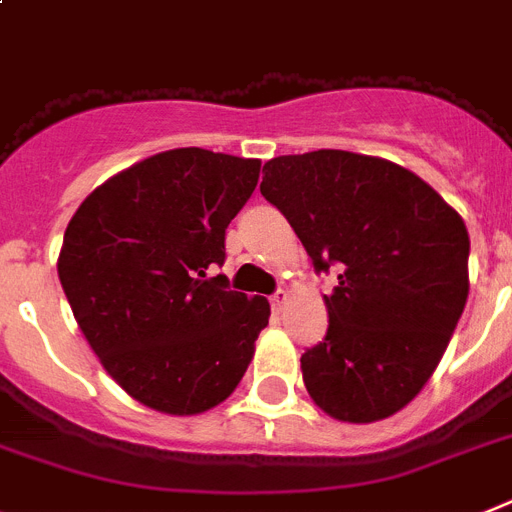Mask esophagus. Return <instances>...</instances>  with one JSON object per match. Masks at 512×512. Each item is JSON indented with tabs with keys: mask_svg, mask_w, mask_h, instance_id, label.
<instances>
[{
	"mask_svg": "<svg viewBox=\"0 0 512 512\" xmlns=\"http://www.w3.org/2000/svg\"><path fill=\"white\" fill-rule=\"evenodd\" d=\"M287 298H290V295H287V292H285V290H277V292H274V295H272V308H274V310H277V313H279V310L285 308Z\"/></svg>",
	"mask_w": 512,
	"mask_h": 512,
	"instance_id": "obj_1",
	"label": "esophagus"
}]
</instances>
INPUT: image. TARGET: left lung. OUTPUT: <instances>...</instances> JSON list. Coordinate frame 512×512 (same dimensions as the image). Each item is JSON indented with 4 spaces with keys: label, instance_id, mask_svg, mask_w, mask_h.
I'll list each match as a JSON object with an SVG mask.
<instances>
[{
    "label": "left lung",
    "instance_id": "obj_1",
    "mask_svg": "<svg viewBox=\"0 0 512 512\" xmlns=\"http://www.w3.org/2000/svg\"><path fill=\"white\" fill-rule=\"evenodd\" d=\"M261 194L285 214L313 266L339 264L323 295L329 329L300 357L310 399L352 425L378 422L422 391L469 298L461 214L412 170L373 155L272 157Z\"/></svg>",
    "mask_w": 512,
    "mask_h": 512
}]
</instances>
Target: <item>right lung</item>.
I'll list each match as a JSON object with an SVG mask.
<instances>
[{"label": "right lung", "mask_w": 512, "mask_h": 512, "mask_svg": "<svg viewBox=\"0 0 512 512\" xmlns=\"http://www.w3.org/2000/svg\"><path fill=\"white\" fill-rule=\"evenodd\" d=\"M261 160L202 147L160 152L100 183L69 220L59 279L113 381L155 412L202 414L235 391L269 300L207 277Z\"/></svg>", "instance_id": "obj_1"}]
</instances>
